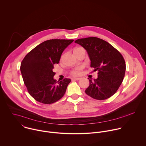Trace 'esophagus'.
I'll return each instance as SVG.
<instances>
[{
  "mask_svg": "<svg viewBox=\"0 0 146 146\" xmlns=\"http://www.w3.org/2000/svg\"><path fill=\"white\" fill-rule=\"evenodd\" d=\"M72 80H80V78H78V77H73L72 78Z\"/></svg>",
  "mask_w": 146,
  "mask_h": 146,
  "instance_id": "1",
  "label": "esophagus"
}]
</instances>
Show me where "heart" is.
Here are the masks:
<instances>
[{
    "label": "heart",
    "mask_w": 146,
    "mask_h": 146,
    "mask_svg": "<svg viewBox=\"0 0 146 146\" xmlns=\"http://www.w3.org/2000/svg\"><path fill=\"white\" fill-rule=\"evenodd\" d=\"M80 49H82V48H77L74 50V51H76L77 50H80ZM82 69V66H78L75 69H74L72 72H71V74L73 76H78L81 74V70Z\"/></svg>",
    "instance_id": "1"
}]
</instances>
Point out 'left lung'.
Listing matches in <instances>:
<instances>
[{
	"label": "left lung",
	"instance_id": "8db88e82",
	"mask_svg": "<svg viewBox=\"0 0 146 146\" xmlns=\"http://www.w3.org/2000/svg\"><path fill=\"white\" fill-rule=\"evenodd\" d=\"M74 42L86 50L91 67L98 72L96 79H89L90 86L86 93L97 100L113 96L121 86L125 73V62L122 55L107 41L98 37L80 38Z\"/></svg>",
	"mask_w": 146,
	"mask_h": 146
}]
</instances>
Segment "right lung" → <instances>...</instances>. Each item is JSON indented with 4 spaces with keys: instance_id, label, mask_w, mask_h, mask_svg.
<instances>
[{
    "instance_id": "1",
    "label": "right lung",
    "mask_w": 146,
    "mask_h": 146,
    "mask_svg": "<svg viewBox=\"0 0 146 146\" xmlns=\"http://www.w3.org/2000/svg\"><path fill=\"white\" fill-rule=\"evenodd\" d=\"M74 40L51 39L31 51L21 64L20 70L29 94L44 104L56 102L64 95L71 80L54 78V65L58 64L64 50Z\"/></svg>"
}]
</instances>
